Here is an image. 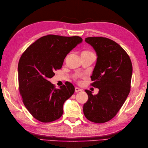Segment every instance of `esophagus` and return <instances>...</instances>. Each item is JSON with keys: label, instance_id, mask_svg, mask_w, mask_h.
<instances>
[{"label": "esophagus", "instance_id": "esophagus-1", "mask_svg": "<svg viewBox=\"0 0 148 148\" xmlns=\"http://www.w3.org/2000/svg\"><path fill=\"white\" fill-rule=\"evenodd\" d=\"M80 91H82V89H81L78 87L75 88V92H80Z\"/></svg>", "mask_w": 148, "mask_h": 148}]
</instances>
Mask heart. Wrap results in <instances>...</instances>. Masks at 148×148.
<instances>
[{
    "instance_id": "heart-1",
    "label": "heart",
    "mask_w": 148,
    "mask_h": 148,
    "mask_svg": "<svg viewBox=\"0 0 148 148\" xmlns=\"http://www.w3.org/2000/svg\"><path fill=\"white\" fill-rule=\"evenodd\" d=\"M90 52H89V51H83L82 53H90Z\"/></svg>"
}]
</instances>
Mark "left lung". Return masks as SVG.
Masks as SVG:
<instances>
[{"label":"left lung","mask_w":148,"mask_h":148,"mask_svg":"<svg viewBox=\"0 0 148 148\" xmlns=\"http://www.w3.org/2000/svg\"><path fill=\"white\" fill-rule=\"evenodd\" d=\"M85 42L97 53V62L91 79L99 88L93 95L85 90L88 100L83 106L85 117L96 123L111 120L117 114L130 91L132 65L129 56L118 43L102 37H90Z\"/></svg>","instance_id":"1"}]
</instances>
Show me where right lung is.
Segmentation results:
<instances>
[{
  "mask_svg": "<svg viewBox=\"0 0 148 148\" xmlns=\"http://www.w3.org/2000/svg\"><path fill=\"white\" fill-rule=\"evenodd\" d=\"M83 41L79 36H43L32 44L18 62L19 89L25 106L43 123L55 121L64 112L63 105L74 93L71 83L55 88L49 79L61 69L68 53Z\"/></svg>",
  "mask_w": 148,
  "mask_h": 148,
  "instance_id": "1",
  "label": "right lung"
}]
</instances>
